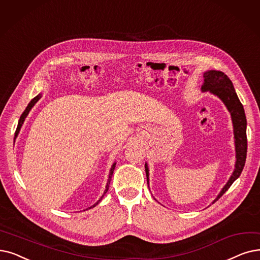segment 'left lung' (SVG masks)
<instances>
[{"instance_id":"obj_1","label":"left lung","mask_w":260,"mask_h":260,"mask_svg":"<svg viewBox=\"0 0 260 260\" xmlns=\"http://www.w3.org/2000/svg\"><path fill=\"white\" fill-rule=\"evenodd\" d=\"M203 91H210L213 94L218 95L228 107L231 112L233 124H234V133H235V143H236V168L233 175L231 176L228 184L224 186L218 198L214 202L218 201L232 186L235 180L238 178L243 170V167L246 159V150H247V141H246V118L244 114V109L239 101L238 96L234 89L233 83L226 74L221 71H207L204 73V84L202 86ZM145 173L149 182V170L148 166L145 165ZM213 202V203H214Z\"/></svg>"}]
</instances>
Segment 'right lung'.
Returning <instances> with one entry per match:
<instances>
[{
	"label": "right lung",
	"instance_id": "right-lung-1",
	"mask_svg": "<svg viewBox=\"0 0 260 260\" xmlns=\"http://www.w3.org/2000/svg\"><path fill=\"white\" fill-rule=\"evenodd\" d=\"M40 99V96L39 95H37L36 98H34L30 102H29V104L27 105V107L25 108V110L23 111V114L21 115V118H20V120H19V123H18V127H17V131H16V136L18 135V133H19V131H20V128H21V126H22V124H23V122H24V120H25V118H26V116L28 115V112H29V110L31 109V107L35 105L36 103H37V101ZM115 165L116 164H114V166L111 167V169H110V172H109V177H108V180H107V185H106V189H105V191H104V194L107 192L108 191V189H109V184H110V179H111V176H112V173H114V170H115ZM104 194L101 197V199L95 203L94 205H92L91 207H89V208H92V207H94L95 205H98L99 204V202L103 199V197H104Z\"/></svg>",
	"mask_w": 260,
	"mask_h": 260
}]
</instances>
